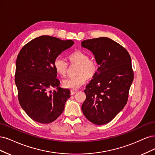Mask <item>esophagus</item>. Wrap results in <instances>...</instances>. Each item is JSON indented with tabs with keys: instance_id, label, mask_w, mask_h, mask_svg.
<instances>
[{
	"instance_id": "obj_1",
	"label": "esophagus",
	"mask_w": 155,
	"mask_h": 155,
	"mask_svg": "<svg viewBox=\"0 0 155 155\" xmlns=\"http://www.w3.org/2000/svg\"><path fill=\"white\" fill-rule=\"evenodd\" d=\"M76 91H74V90H71V95H73V94H74V93H76Z\"/></svg>"
}]
</instances>
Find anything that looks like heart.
<instances>
[{
    "mask_svg": "<svg viewBox=\"0 0 155 155\" xmlns=\"http://www.w3.org/2000/svg\"><path fill=\"white\" fill-rule=\"evenodd\" d=\"M69 58L71 63L79 65L77 71L78 75L64 80L63 86L66 88L76 90L86 84L87 81L86 76L92 77L95 74L98 70V64L95 61L89 58L87 53L81 50L71 53L69 55ZM53 66L59 74L64 76L66 74L68 63L62 57L58 56L54 58Z\"/></svg>",
    "mask_w": 155,
    "mask_h": 155,
    "instance_id": "obj_1",
    "label": "heart"
}]
</instances>
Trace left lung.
<instances>
[{
    "label": "left lung",
    "mask_w": 155,
    "mask_h": 155,
    "mask_svg": "<svg viewBox=\"0 0 155 155\" xmlns=\"http://www.w3.org/2000/svg\"><path fill=\"white\" fill-rule=\"evenodd\" d=\"M82 46L93 52L99 65L84 90L82 111L91 122L106 124L127 104L134 78L131 58L120 44L107 37L86 40Z\"/></svg>",
    "instance_id": "obj_1"
}]
</instances>
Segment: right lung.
<instances>
[{"instance_id": "add662e5", "label": "right lung", "mask_w": 155, "mask_h": 155, "mask_svg": "<svg viewBox=\"0 0 155 155\" xmlns=\"http://www.w3.org/2000/svg\"><path fill=\"white\" fill-rule=\"evenodd\" d=\"M73 44L71 40L43 35L31 40L20 51L15 74L18 98L23 110L33 120L49 124L63 112L70 91L58 87L53 61ZM52 87L57 91H49Z\"/></svg>"}]
</instances>
